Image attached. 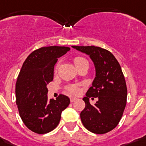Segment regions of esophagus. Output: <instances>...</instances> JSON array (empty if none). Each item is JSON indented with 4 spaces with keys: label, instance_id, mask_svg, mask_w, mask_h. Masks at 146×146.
<instances>
[{
    "label": "esophagus",
    "instance_id": "obj_1",
    "mask_svg": "<svg viewBox=\"0 0 146 146\" xmlns=\"http://www.w3.org/2000/svg\"><path fill=\"white\" fill-rule=\"evenodd\" d=\"M76 100H77V98H70V100H71V102H74V101H75Z\"/></svg>",
    "mask_w": 146,
    "mask_h": 146
}]
</instances>
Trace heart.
<instances>
[{
	"mask_svg": "<svg viewBox=\"0 0 146 146\" xmlns=\"http://www.w3.org/2000/svg\"><path fill=\"white\" fill-rule=\"evenodd\" d=\"M86 62L88 63V62L87 61V59H85V58L83 57L77 56V57H75L74 58V65H75V66H76V68L79 67L80 65H81L82 64ZM57 68H58V65L56 66V68H55V69H57ZM68 91H69V92H71V93L72 94H78L79 92L78 88H77L76 87H74V86L70 87L69 88H68Z\"/></svg>",
	"mask_w": 146,
	"mask_h": 146,
	"instance_id": "b5f03b06",
	"label": "heart"
}]
</instances>
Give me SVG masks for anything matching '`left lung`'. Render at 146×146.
Here are the masks:
<instances>
[{"label":"left lung","mask_w":146,"mask_h":146,"mask_svg":"<svg viewBox=\"0 0 146 146\" xmlns=\"http://www.w3.org/2000/svg\"><path fill=\"white\" fill-rule=\"evenodd\" d=\"M72 47L89 55L95 67L92 86L83 98L85 107L80 114L81 122L91 133H108L118 125L126 107L127 88L121 67L107 49L94 46ZM92 96L98 98L94 106L89 101Z\"/></svg>","instance_id":"8db88e82"}]
</instances>
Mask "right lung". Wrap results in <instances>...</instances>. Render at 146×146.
I'll return each instance as SVG.
<instances>
[{
  "label": "right lung",
  "instance_id": "obj_1",
  "mask_svg": "<svg viewBox=\"0 0 146 146\" xmlns=\"http://www.w3.org/2000/svg\"><path fill=\"white\" fill-rule=\"evenodd\" d=\"M70 50L65 46L42 47L33 51L23 64L16 83V102L27 128L45 134L58 125L62 112L70 104L67 96L48 99L47 84L53 80L58 58Z\"/></svg>",
  "mask_w": 146,
  "mask_h": 146
}]
</instances>
